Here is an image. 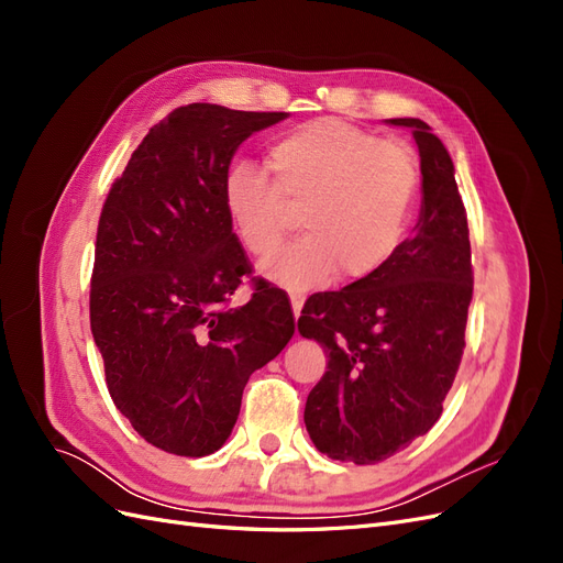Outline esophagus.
<instances>
[{
	"label": "esophagus",
	"mask_w": 563,
	"mask_h": 563,
	"mask_svg": "<svg viewBox=\"0 0 563 563\" xmlns=\"http://www.w3.org/2000/svg\"><path fill=\"white\" fill-rule=\"evenodd\" d=\"M291 308H294V317L298 319L300 310H302V298L300 296H291Z\"/></svg>",
	"instance_id": "34e87169"
}]
</instances>
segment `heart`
Here are the masks:
<instances>
[{
	"label": "heart",
	"mask_w": 563,
	"mask_h": 563,
	"mask_svg": "<svg viewBox=\"0 0 563 563\" xmlns=\"http://www.w3.org/2000/svg\"><path fill=\"white\" fill-rule=\"evenodd\" d=\"M275 183L249 162L223 178V207L234 234L253 253L275 249L288 203H302L308 230L261 263V272L294 291L327 284L333 272L364 279L391 261L404 242L418 192L411 150L378 141L343 119L321 117L269 145Z\"/></svg>",
	"instance_id": "heart-1"
}]
</instances>
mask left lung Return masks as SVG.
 Instances as JSON below:
<instances>
[{
	"mask_svg": "<svg viewBox=\"0 0 563 563\" xmlns=\"http://www.w3.org/2000/svg\"><path fill=\"white\" fill-rule=\"evenodd\" d=\"M413 133L420 218L391 261L371 277L314 294L298 331L329 356L305 404L312 444L333 460L373 465L422 437L444 411L465 347L472 251L453 162L413 117L385 119Z\"/></svg>",
	"mask_w": 563,
	"mask_h": 563,
	"instance_id": "obj_1",
	"label": "left lung"
}]
</instances>
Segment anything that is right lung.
Here are the masks:
<instances>
[{
    "label": "right lung",
    "mask_w": 563,
    "mask_h": 563,
    "mask_svg": "<svg viewBox=\"0 0 563 563\" xmlns=\"http://www.w3.org/2000/svg\"><path fill=\"white\" fill-rule=\"evenodd\" d=\"M286 112L211 103L155 124L117 178L98 220L91 333L114 406L147 444L201 457L225 444L253 371L296 331L288 298L255 282L223 207V178L249 135Z\"/></svg>",
    "instance_id": "right-lung-1"
}]
</instances>
